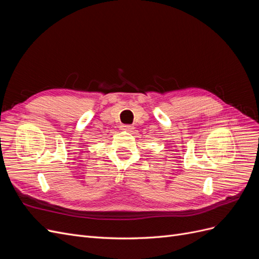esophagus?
<instances>
[{"label":"esophagus","mask_w":259,"mask_h":259,"mask_svg":"<svg viewBox=\"0 0 259 259\" xmlns=\"http://www.w3.org/2000/svg\"><path fill=\"white\" fill-rule=\"evenodd\" d=\"M121 128H122L123 131H127V132H131L132 130H134V127H133L132 125H128V124H124V125H122Z\"/></svg>","instance_id":"34e87169"}]
</instances>
